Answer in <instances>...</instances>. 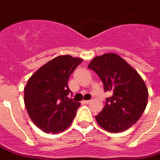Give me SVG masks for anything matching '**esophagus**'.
<instances>
[{
	"label": "esophagus",
	"mask_w": 160,
	"mask_h": 160,
	"mask_svg": "<svg viewBox=\"0 0 160 160\" xmlns=\"http://www.w3.org/2000/svg\"><path fill=\"white\" fill-rule=\"evenodd\" d=\"M90 102V100H83V103L84 104H89Z\"/></svg>",
	"instance_id": "34e87169"
}]
</instances>
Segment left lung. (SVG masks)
Listing matches in <instances>:
<instances>
[{"instance_id": "8db88e82", "label": "left lung", "mask_w": 160, "mask_h": 160, "mask_svg": "<svg viewBox=\"0 0 160 160\" xmlns=\"http://www.w3.org/2000/svg\"><path fill=\"white\" fill-rule=\"evenodd\" d=\"M100 77L105 91L110 92L95 119L111 133L126 130L141 117L148 102V89L134 68L114 53L96 56L88 65Z\"/></svg>"}]
</instances>
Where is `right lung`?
Instances as JSON below:
<instances>
[{
    "mask_svg": "<svg viewBox=\"0 0 160 160\" xmlns=\"http://www.w3.org/2000/svg\"><path fill=\"white\" fill-rule=\"evenodd\" d=\"M70 55L54 58L36 70L24 89V102L34 124L46 133L64 131L72 123L80 103L69 99L68 80L82 62Z\"/></svg>",
    "mask_w": 160,
    "mask_h": 160,
    "instance_id": "right-lung-1",
    "label": "right lung"
}]
</instances>
